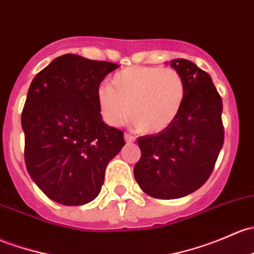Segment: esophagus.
Masks as SVG:
<instances>
[{
    "label": "esophagus",
    "mask_w": 254,
    "mask_h": 254,
    "mask_svg": "<svg viewBox=\"0 0 254 254\" xmlns=\"http://www.w3.org/2000/svg\"><path fill=\"white\" fill-rule=\"evenodd\" d=\"M124 137H125V141H127V143H131V142H134V141L136 140L135 136H132V135H130V134H125Z\"/></svg>",
    "instance_id": "obj_1"
}]
</instances>
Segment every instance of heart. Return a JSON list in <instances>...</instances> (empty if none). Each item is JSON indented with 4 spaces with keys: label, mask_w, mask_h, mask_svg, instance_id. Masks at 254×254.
<instances>
[{
    "label": "heart",
    "mask_w": 254,
    "mask_h": 254,
    "mask_svg": "<svg viewBox=\"0 0 254 254\" xmlns=\"http://www.w3.org/2000/svg\"><path fill=\"white\" fill-rule=\"evenodd\" d=\"M186 97V82L174 68L135 65L119 70L111 86L97 91L101 117L112 127L127 118L136 129L156 134L169 127L178 118Z\"/></svg>",
    "instance_id": "obj_1"
}]
</instances>
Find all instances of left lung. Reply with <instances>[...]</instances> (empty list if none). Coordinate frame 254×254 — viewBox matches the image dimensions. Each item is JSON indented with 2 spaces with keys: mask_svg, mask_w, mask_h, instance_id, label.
Masks as SVG:
<instances>
[{
  "mask_svg": "<svg viewBox=\"0 0 254 254\" xmlns=\"http://www.w3.org/2000/svg\"><path fill=\"white\" fill-rule=\"evenodd\" d=\"M185 78L186 97L178 118L157 135L137 138L140 161L134 175L142 191L175 199L198 190L208 180L224 143L223 101L209 74L191 61H170Z\"/></svg>",
  "mask_w": 254,
  "mask_h": 254,
  "instance_id": "8db88e82",
  "label": "left lung"
}]
</instances>
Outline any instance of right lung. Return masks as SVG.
Listing matches in <instances>:
<instances>
[{"label": "right lung", "instance_id": "1", "mask_svg": "<svg viewBox=\"0 0 254 254\" xmlns=\"http://www.w3.org/2000/svg\"><path fill=\"white\" fill-rule=\"evenodd\" d=\"M118 64L63 55L36 74L21 112L28 173L51 199L81 205L95 199L124 132L102 120L100 84Z\"/></svg>", "mask_w": 254, "mask_h": 254}]
</instances>
